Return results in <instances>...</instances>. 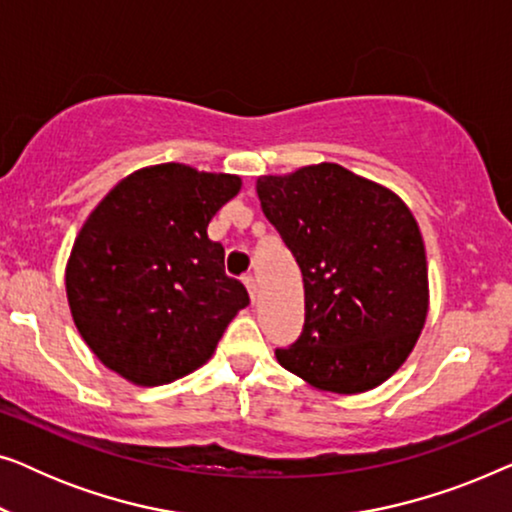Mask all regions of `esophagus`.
<instances>
[{
    "mask_svg": "<svg viewBox=\"0 0 512 512\" xmlns=\"http://www.w3.org/2000/svg\"><path fill=\"white\" fill-rule=\"evenodd\" d=\"M244 284H247V289H249V296H251V300H256V277L254 275H244Z\"/></svg>",
    "mask_w": 512,
    "mask_h": 512,
    "instance_id": "esophagus-1",
    "label": "esophagus"
}]
</instances>
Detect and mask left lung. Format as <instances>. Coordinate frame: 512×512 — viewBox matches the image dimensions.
<instances>
[{
    "label": "left lung",
    "mask_w": 512,
    "mask_h": 512,
    "mask_svg": "<svg viewBox=\"0 0 512 512\" xmlns=\"http://www.w3.org/2000/svg\"><path fill=\"white\" fill-rule=\"evenodd\" d=\"M263 214L296 256L303 333L275 356L312 387L375 389L415 347L429 307L422 233L389 188L335 163L256 184Z\"/></svg>",
    "instance_id": "left-lung-1"
}]
</instances>
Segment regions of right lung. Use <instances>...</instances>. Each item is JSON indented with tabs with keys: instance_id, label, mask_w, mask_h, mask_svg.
Segmentation results:
<instances>
[{
	"instance_id": "obj_1",
	"label": "right lung",
	"mask_w": 512,
	"mask_h": 512,
	"mask_svg": "<svg viewBox=\"0 0 512 512\" xmlns=\"http://www.w3.org/2000/svg\"><path fill=\"white\" fill-rule=\"evenodd\" d=\"M235 174L165 163L137 170L83 223L67 263L74 324L104 366L158 387L200 368L249 293L226 275L212 216Z\"/></svg>"
}]
</instances>
